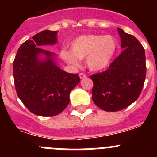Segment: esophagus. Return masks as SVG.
I'll return each instance as SVG.
<instances>
[{
	"label": "esophagus",
	"mask_w": 157,
	"mask_h": 157,
	"mask_svg": "<svg viewBox=\"0 0 157 157\" xmlns=\"http://www.w3.org/2000/svg\"><path fill=\"white\" fill-rule=\"evenodd\" d=\"M79 78H81V79H83V78H86V75L85 74H83V73H80L79 74Z\"/></svg>",
	"instance_id": "34e87169"
}]
</instances>
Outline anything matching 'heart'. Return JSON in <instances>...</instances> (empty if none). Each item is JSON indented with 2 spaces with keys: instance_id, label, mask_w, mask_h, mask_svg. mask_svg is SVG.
Wrapping results in <instances>:
<instances>
[{
  "instance_id": "heart-1",
  "label": "heart",
  "mask_w": 157,
  "mask_h": 157,
  "mask_svg": "<svg viewBox=\"0 0 157 157\" xmlns=\"http://www.w3.org/2000/svg\"><path fill=\"white\" fill-rule=\"evenodd\" d=\"M116 48L117 43L112 36L85 34L72 41L71 51H60V56L74 66H78L79 59L86 58V63L90 70L101 71L111 64Z\"/></svg>"
}]
</instances>
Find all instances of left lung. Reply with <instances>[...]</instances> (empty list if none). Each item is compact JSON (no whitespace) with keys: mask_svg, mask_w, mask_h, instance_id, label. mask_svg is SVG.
Instances as JSON below:
<instances>
[{"mask_svg":"<svg viewBox=\"0 0 157 157\" xmlns=\"http://www.w3.org/2000/svg\"><path fill=\"white\" fill-rule=\"evenodd\" d=\"M123 52L102 73L91 75L92 99L106 112H117L134 103L141 94L146 75L145 49L138 40L117 28Z\"/></svg>","mask_w":157,"mask_h":157,"instance_id":"left-lung-1","label":"left lung"}]
</instances>
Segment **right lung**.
Wrapping results in <instances>:
<instances>
[{
    "mask_svg": "<svg viewBox=\"0 0 157 157\" xmlns=\"http://www.w3.org/2000/svg\"><path fill=\"white\" fill-rule=\"evenodd\" d=\"M57 43V31L43 30L19 48L13 62L17 95L30 112L41 116H56L70 101V93L80 82L56 64V55L41 48Z\"/></svg>",
    "mask_w": 157,
    "mask_h": 157,
    "instance_id": "add662e5",
    "label": "right lung"
}]
</instances>
